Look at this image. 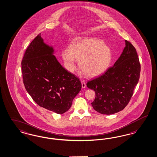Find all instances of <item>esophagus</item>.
<instances>
[{
	"label": "esophagus",
	"mask_w": 157,
	"mask_h": 157,
	"mask_svg": "<svg viewBox=\"0 0 157 157\" xmlns=\"http://www.w3.org/2000/svg\"><path fill=\"white\" fill-rule=\"evenodd\" d=\"M81 83L82 88H85V87H86V85L85 82L84 81H81Z\"/></svg>",
	"instance_id": "34e87169"
}]
</instances>
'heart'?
<instances>
[{
  "label": "heart",
  "instance_id": "heart-1",
  "mask_svg": "<svg viewBox=\"0 0 157 157\" xmlns=\"http://www.w3.org/2000/svg\"><path fill=\"white\" fill-rule=\"evenodd\" d=\"M62 57L71 72L75 70L76 59L79 68L88 77L102 74L108 68L112 52L108 45L96 38H83L74 40L70 49H64Z\"/></svg>",
  "mask_w": 157,
  "mask_h": 157
}]
</instances>
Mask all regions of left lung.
I'll list each match as a JSON object with an SVG mask.
<instances>
[{"label": "left lung", "instance_id": "obj_1", "mask_svg": "<svg viewBox=\"0 0 157 157\" xmlns=\"http://www.w3.org/2000/svg\"><path fill=\"white\" fill-rule=\"evenodd\" d=\"M140 64L135 47L125 40V47L114 66L102 75L87 83L96 93L92 103L98 113L110 115L122 111L128 105L140 74Z\"/></svg>", "mask_w": 157, "mask_h": 157}]
</instances>
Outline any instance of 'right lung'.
Here are the masks:
<instances>
[{
	"instance_id": "right-lung-1",
	"label": "right lung",
	"mask_w": 157,
	"mask_h": 157,
	"mask_svg": "<svg viewBox=\"0 0 157 157\" xmlns=\"http://www.w3.org/2000/svg\"><path fill=\"white\" fill-rule=\"evenodd\" d=\"M54 49L44 43L40 33L26 50L21 61L26 90L39 106L57 114L67 111L81 90L79 78L62 67Z\"/></svg>"
}]
</instances>
